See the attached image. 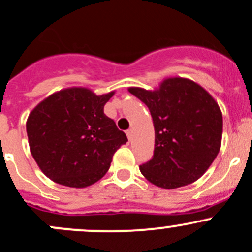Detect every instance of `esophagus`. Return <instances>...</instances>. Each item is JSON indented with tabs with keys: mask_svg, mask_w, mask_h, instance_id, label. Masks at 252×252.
<instances>
[{
	"mask_svg": "<svg viewBox=\"0 0 252 252\" xmlns=\"http://www.w3.org/2000/svg\"><path fill=\"white\" fill-rule=\"evenodd\" d=\"M126 134H127V138H128L129 141H131V139H132V134H133V131H132L131 128L127 129V131H126Z\"/></svg>",
	"mask_w": 252,
	"mask_h": 252,
	"instance_id": "1",
	"label": "esophagus"
}]
</instances>
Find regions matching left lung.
Masks as SVG:
<instances>
[{
    "label": "left lung",
    "instance_id": "obj_1",
    "mask_svg": "<svg viewBox=\"0 0 252 252\" xmlns=\"http://www.w3.org/2000/svg\"><path fill=\"white\" fill-rule=\"evenodd\" d=\"M147 105L156 141L149 161L139 165L156 186L176 189L206 173L219 153L223 118L208 92L186 78H168L157 91L129 88Z\"/></svg>",
    "mask_w": 252,
    "mask_h": 252
}]
</instances>
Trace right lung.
Returning a JSON list of instances; mask_svg holds the SVG:
<instances>
[{
	"label": "right lung",
	"mask_w": 252,
	"mask_h": 252,
	"mask_svg": "<svg viewBox=\"0 0 252 252\" xmlns=\"http://www.w3.org/2000/svg\"><path fill=\"white\" fill-rule=\"evenodd\" d=\"M114 92L95 95L68 88L42 100L27 121L29 146L42 173L60 185L87 188L100 180L126 134L104 114Z\"/></svg>",
	"instance_id": "right-lung-1"
}]
</instances>
